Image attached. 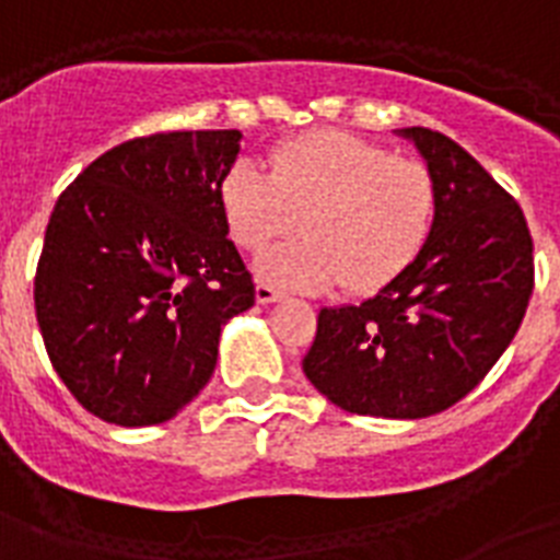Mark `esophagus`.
<instances>
[{
    "label": "esophagus",
    "instance_id": "obj_1",
    "mask_svg": "<svg viewBox=\"0 0 560 560\" xmlns=\"http://www.w3.org/2000/svg\"><path fill=\"white\" fill-rule=\"evenodd\" d=\"M281 299V290L270 288V284H265V281H258L256 284V302L258 304H272L279 302Z\"/></svg>",
    "mask_w": 560,
    "mask_h": 560
}]
</instances>
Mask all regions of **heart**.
I'll list each match as a JSON object with an SVG mask.
<instances>
[{"mask_svg":"<svg viewBox=\"0 0 560 560\" xmlns=\"http://www.w3.org/2000/svg\"><path fill=\"white\" fill-rule=\"evenodd\" d=\"M219 208L230 238L250 253L288 236L299 219L304 236L267 253L261 279L295 290L341 281L361 295L387 288L424 250L439 185L427 164L322 130L272 150L270 173L238 159L222 176Z\"/></svg>","mask_w":560,"mask_h":560,"instance_id":"b5f03b06","label":"heart"}]
</instances>
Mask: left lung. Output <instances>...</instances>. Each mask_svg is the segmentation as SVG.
<instances>
[{"label":"left lung","mask_w":560,"mask_h":560,"mask_svg":"<svg viewBox=\"0 0 560 560\" xmlns=\"http://www.w3.org/2000/svg\"><path fill=\"white\" fill-rule=\"evenodd\" d=\"M439 185L424 250L359 307H324L302 368L336 407L427 418L476 389L518 332L535 284L518 201L450 136L404 128Z\"/></svg>","instance_id":"1"}]
</instances>
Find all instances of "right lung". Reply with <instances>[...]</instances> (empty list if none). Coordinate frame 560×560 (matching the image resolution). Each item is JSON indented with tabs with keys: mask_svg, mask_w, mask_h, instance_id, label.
<instances>
[{
	"mask_svg": "<svg viewBox=\"0 0 560 560\" xmlns=\"http://www.w3.org/2000/svg\"><path fill=\"white\" fill-rule=\"evenodd\" d=\"M238 130L136 136L62 190L33 304L70 396L107 424L176 416L210 382L219 336L256 302L219 185Z\"/></svg>",
	"mask_w": 560,
	"mask_h": 560,
	"instance_id": "right-lung-1",
	"label": "right lung"
}]
</instances>
